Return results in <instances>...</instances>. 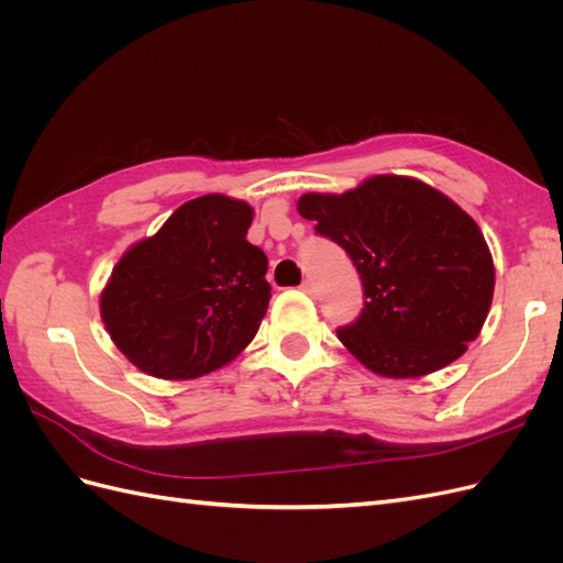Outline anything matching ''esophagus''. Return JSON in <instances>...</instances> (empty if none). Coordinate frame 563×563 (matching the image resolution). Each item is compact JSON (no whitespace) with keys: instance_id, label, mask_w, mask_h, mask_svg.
<instances>
[{"instance_id":"esophagus-1","label":"esophagus","mask_w":563,"mask_h":563,"mask_svg":"<svg viewBox=\"0 0 563 563\" xmlns=\"http://www.w3.org/2000/svg\"><path fill=\"white\" fill-rule=\"evenodd\" d=\"M300 288H302V291L308 294V296H314V291H317V288H314V282H312V279H305V282L300 284Z\"/></svg>"}]
</instances>
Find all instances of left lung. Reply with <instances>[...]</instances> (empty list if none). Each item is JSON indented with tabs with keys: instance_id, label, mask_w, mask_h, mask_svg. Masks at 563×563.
I'll use <instances>...</instances> for the list:
<instances>
[{
	"instance_id": "obj_1",
	"label": "left lung",
	"mask_w": 563,
	"mask_h": 563,
	"mask_svg": "<svg viewBox=\"0 0 563 563\" xmlns=\"http://www.w3.org/2000/svg\"><path fill=\"white\" fill-rule=\"evenodd\" d=\"M298 213L360 272L364 310L338 338L368 371L428 376L482 333L496 269L479 225L446 195L385 174L343 195H302Z\"/></svg>"
}]
</instances>
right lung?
Listing matches in <instances>:
<instances>
[{
  "label": "right lung",
  "mask_w": 563,
  "mask_h": 563,
  "mask_svg": "<svg viewBox=\"0 0 563 563\" xmlns=\"http://www.w3.org/2000/svg\"><path fill=\"white\" fill-rule=\"evenodd\" d=\"M253 209L203 195L135 242L100 294L112 343L147 376L192 380L230 364L267 312V255L249 244Z\"/></svg>",
  "instance_id": "obj_1"
}]
</instances>
